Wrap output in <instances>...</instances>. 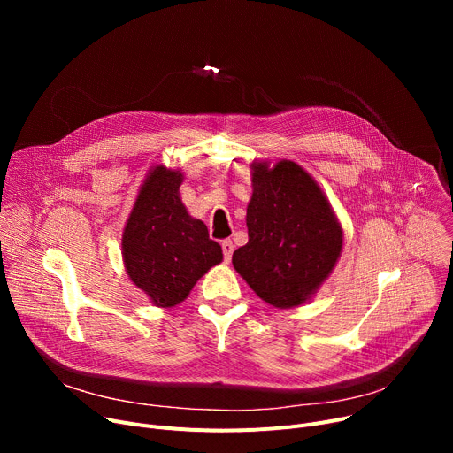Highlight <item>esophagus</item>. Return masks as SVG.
<instances>
[{
  "mask_svg": "<svg viewBox=\"0 0 453 453\" xmlns=\"http://www.w3.org/2000/svg\"><path fill=\"white\" fill-rule=\"evenodd\" d=\"M233 250H234V244H233V241H224L222 242V251H224V258L226 260H231V257H233Z\"/></svg>",
  "mask_w": 453,
  "mask_h": 453,
  "instance_id": "34e87169",
  "label": "esophagus"
}]
</instances>
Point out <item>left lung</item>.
<instances>
[{
  "mask_svg": "<svg viewBox=\"0 0 453 453\" xmlns=\"http://www.w3.org/2000/svg\"><path fill=\"white\" fill-rule=\"evenodd\" d=\"M250 169V241L233 253V268L265 303L301 306L338 265L342 222L318 181L296 161L253 159Z\"/></svg>",
  "mask_w": 453,
  "mask_h": 453,
  "instance_id": "8db88e82",
  "label": "left lung"
}]
</instances>
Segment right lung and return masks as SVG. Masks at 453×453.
<instances>
[{"instance_id": "add662e5", "label": "right lung", "mask_w": 453, "mask_h": 453, "mask_svg": "<svg viewBox=\"0 0 453 453\" xmlns=\"http://www.w3.org/2000/svg\"><path fill=\"white\" fill-rule=\"evenodd\" d=\"M181 169L154 165L142 180L121 236L123 265L135 287L159 308L187 299L200 277L222 263L207 226L180 196Z\"/></svg>"}]
</instances>
